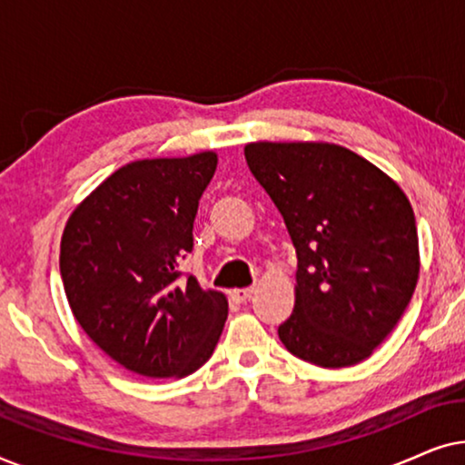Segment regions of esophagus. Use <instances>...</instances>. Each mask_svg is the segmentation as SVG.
I'll return each mask as SVG.
<instances>
[{
	"instance_id": "34e87169",
	"label": "esophagus",
	"mask_w": 465,
	"mask_h": 465,
	"mask_svg": "<svg viewBox=\"0 0 465 465\" xmlns=\"http://www.w3.org/2000/svg\"><path fill=\"white\" fill-rule=\"evenodd\" d=\"M253 294V288H239V290H232L231 296L234 302H247Z\"/></svg>"
}]
</instances>
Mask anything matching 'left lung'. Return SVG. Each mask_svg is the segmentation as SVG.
Masks as SVG:
<instances>
[{
    "label": "left lung",
    "instance_id": "8db88e82",
    "mask_svg": "<svg viewBox=\"0 0 465 465\" xmlns=\"http://www.w3.org/2000/svg\"><path fill=\"white\" fill-rule=\"evenodd\" d=\"M245 161L296 247V302L279 339L322 368L371 358L409 307L421 266L404 190L336 143L253 142Z\"/></svg>",
    "mask_w": 465,
    "mask_h": 465
}]
</instances>
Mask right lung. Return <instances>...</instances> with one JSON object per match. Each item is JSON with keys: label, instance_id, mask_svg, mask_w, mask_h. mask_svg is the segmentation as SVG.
Masks as SVG:
<instances>
[{"label": "right lung", "instance_id": "obj_1", "mask_svg": "<svg viewBox=\"0 0 465 465\" xmlns=\"http://www.w3.org/2000/svg\"><path fill=\"white\" fill-rule=\"evenodd\" d=\"M215 167L209 150L124 164L63 231L59 264L74 317L101 351L142 377H188L224 330L226 296L180 272Z\"/></svg>", "mask_w": 465, "mask_h": 465}]
</instances>
